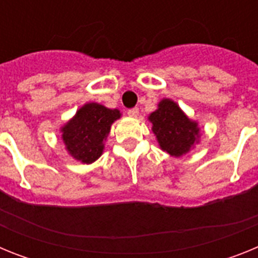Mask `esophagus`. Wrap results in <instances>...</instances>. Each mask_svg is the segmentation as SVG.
<instances>
[{
	"instance_id": "esophagus-1",
	"label": "esophagus",
	"mask_w": 258,
	"mask_h": 258,
	"mask_svg": "<svg viewBox=\"0 0 258 258\" xmlns=\"http://www.w3.org/2000/svg\"><path fill=\"white\" fill-rule=\"evenodd\" d=\"M138 113H140V109L137 108V107L127 109V115L131 116V117H137V116H138Z\"/></svg>"
}]
</instances>
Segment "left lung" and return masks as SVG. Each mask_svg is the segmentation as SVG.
Masks as SVG:
<instances>
[{"instance_id": "8db88e82", "label": "left lung", "mask_w": 258, "mask_h": 258, "mask_svg": "<svg viewBox=\"0 0 258 258\" xmlns=\"http://www.w3.org/2000/svg\"><path fill=\"white\" fill-rule=\"evenodd\" d=\"M152 132L163 151L179 157L187 154L199 142L200 129L172 99H163L149 116Z\"/></svg>"}]
</instances>
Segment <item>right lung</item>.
<instances>
[{
  "label": "right lung",
  "instance_id": "obj_1",
  "mask_svg": "<svg viewBox=\"0 0 258 258\" xmlns=\"http://www.w3.org/2000/svg\"><path fill=\"white\" fill-rule=\"evenodd\" d=\"M120 116L118 109H109L94 102L84 104L60 129L68 154L84 164L94 163L103 154L111 125Z\"/></svg>",
  "mask_w": 258,
  "mask_h": 258
}]
</instances>
